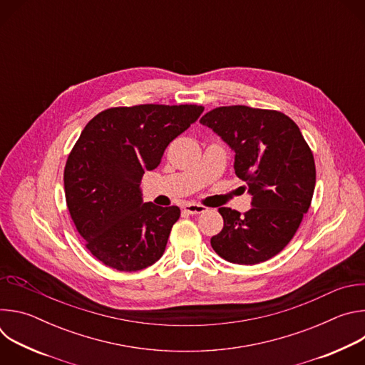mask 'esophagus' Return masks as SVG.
Masks as SVG:
<instances>
[{
	"instance_id": "1",
	"label": "esophagus",
	"mask_w": 365,
	"mask_h": 365,
	"mask_svg": "<svg viewBox=\"0 0 365 365\" xmlns=\"http://www.w3.org/2000/svg\"><path fill=\"white\" fill-rule=\"evenodd\" d=\"M183 211L187 212V214H190V215H199V214L206 212V207L202 206V205H199V203H190V202H189V203L183 205Z\"/></svg>"
}]
</instances>
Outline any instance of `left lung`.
<instances>
[{
    "label": "left lung",
    "mask_w": 365,
    "mask_h": 365,
    "mask_svg": "<svg viewBox=\"0 0 365 365\" xmlns=\"http://www.w3.org/2000/svg\"><path fill=\"white\" fill-rule=\"evenodd\" d=\"M200 124L235 153V175L247 183L252 206L244 215L220 207L224 228L211 245L230 263H263L290 242L309 210L317 182L314 154L296 123L279 111L220 107Z\"/></svg>",
    "instance_id": "left-lung-1"
}]
</instances>
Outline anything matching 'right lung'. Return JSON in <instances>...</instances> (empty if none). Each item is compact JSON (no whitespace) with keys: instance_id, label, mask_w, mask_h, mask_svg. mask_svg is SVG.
I'll list each match as a JSON object with an SVG mask.
<instances>
[{"instance_id":"obj_1","label":"right lung","mask_w":365,"mask_h":365,"mask_svg":"<svg viewBox=\"0 0 365 365\" xmlns=\"http://www.w3.org/2000/svg\"><path fill=\"white\" fill-rule=\"evenodd\" d=\"M202 113L200 106L117 107L81 133L63 173L66 205L86 248L106 266L137 272L163 255L180 210L144 203L141 178Z\"/></svg>"}]
</instances>
